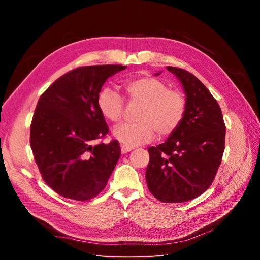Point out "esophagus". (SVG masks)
<instances>
[{
    "mask_svg": "<svg viewBox=\"0 0 260 260\" xmlns=\"http://www.w3.org/2000/svg\"><path fill=\"white\" fill-rule=\"evenodd\" d=\"M132 149H133V146H128V145H121V153H122V154L128 153V152L132 151Z\"/></svg>",
    "mask_w": 260,
    "mask_h": 260,
    "instance_id": "esophagus-1",
    "label": "esophagus"
}]
</instances>
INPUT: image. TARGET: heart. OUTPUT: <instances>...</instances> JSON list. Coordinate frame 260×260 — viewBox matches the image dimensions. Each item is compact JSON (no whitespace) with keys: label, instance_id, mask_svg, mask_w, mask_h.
<instances>
[{"label":"heart","instance_id":"1","mask_svg":"<svg viewBox=\"0 0 260 260\" xmlns=\"http://www.w3.org/2000/svg\"><path fill=\"white\" fill-rule=\"evenodd\" d=\"M124 99L130 104H140L135 123L117 127L114 137L124 145H137L151 141L155 135L166 138L175 133L182 123L186 112V100L182 92L168 89L155 77H138L122 83ZM96 104L100 113L113 123L122 118L124 103L114 90H101Z\"/></svg>","mask_w":260,"mask_h":260}]
</instances>
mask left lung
Segmentation results:
<instances>
[{
  "mask_svg": "<svg viewBox=\"0 0 260 260\" xmlns=\"http://www.w3.org/2000/svg\"><path fill=\"white\" fill-rule=\"evenodd\" d=\"M167 70L182 83L186 112L166 142L147 148L145 178L158 201L183 203L203 194L214 181L224 151L225 124L218 102L198 78L178 67Z\"/></svg>",
  "mask_w": 260,
  "mask_h": 260,
  "instance_id": "1",
  "label": "left lung"
}]
</instances>
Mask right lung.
<instances>
[{
	"instance_id": "add662e5",
	"label": "right lung",
	"mask_w": 260,
	"mask_h": 260,
	"mask_svg": "<svg viewBox=\"0 0 260 260\" xmlns=\"http://www.w3.org/2000/svg\"><path fill=\"white\" fill-rule=\"evenodd\" d=\"M122 65L83 66L55 80L38 101L30 145L44 182L57 194L88 201L104 190L119 159V142L92 145L108 133L96 99Z\"/></svg>"
}]
</instances>
